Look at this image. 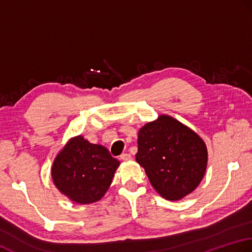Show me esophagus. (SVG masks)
<instances>
[{
    "mask_svg": "<svg viewBox=\"0 0 252 252\" xmlns=\"http://www.w3.org/2000/svg\"><path fill=\"white\" fill-rule=\"evenodd\" d=\"M130 158H131V156L129 155V153H123V155L121 156L122 161H129Z\"/></svg>",
    "mask_w": 252,
    "mask_h": 252,
    "instance_id": "1",
    "label": "esophagus"
}]
</instances>
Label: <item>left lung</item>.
<instances>
[{"label":"left lung","instance_id":"left-lung-1","mask_svg":"<svg viewBox=\"0 0 252 252\" xmlns=\"http://www.w3.org/2000/svg\"><path fill=\"white\" fill-rule=\"evenodd\" d=\"M136 161L162 198L178 201L201 183L208 165V149L197 132L162 114L138 131Z\"/></svg>","mask_w":252,"mask_h":252}]
</instances>
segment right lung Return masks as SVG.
<instances>
[{"label": "right lung", "instance_id": "obj_1", "mask_svg": "<svg viewBox=\"0 0 252 252\" xmlns=\"http://www.w3.org/2000/svg\"><path fill=\"white\" fill-rule=\"evenodd\" d=\"M120 161L107 149L75 136L56 155L51 176L61 193L78 204L100 201L111 186Z\"/></svg>", "mask_w": 252, "mask_h": 252}]
</instances>
